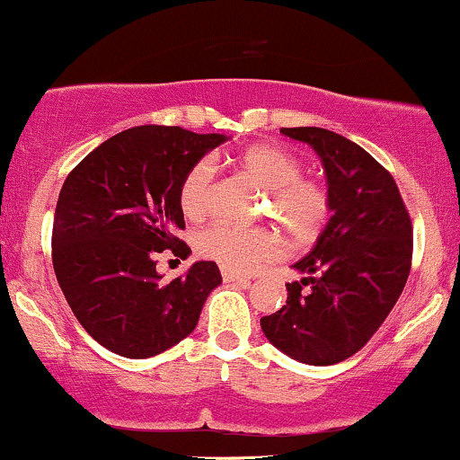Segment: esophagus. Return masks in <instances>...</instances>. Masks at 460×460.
<instances>
[{
  "mask_svg": "<svg viewBox=\"0 0 460 460\" xmlns=\"http://www.w3.org/2000/svg\"><path fill=\"white\" fill-rule=\"evenodd\" d=\"M221 278H224L226 282H236V285H250V278L241 276V273L228 271V270H221Z\"/></svg>",
  "mask_w": 460,
  "mask_h": 460,
  "instance_id": "esophagus-1",
  "label": "esophagus"
}]
</instances>
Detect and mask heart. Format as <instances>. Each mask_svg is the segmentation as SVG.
<instances>
[{"label": "heart", "instance_id": "b5f03b06", "mask_svg": "<svg viewBox=\"0 0 460 460\" xmlns=\"http://www.w3.org/2000/svg\"><path fill=\"white\" fill-rule=\"evenodd\" d=\"M236 164L258 187L267 189V199L296 239H313L326 226L330 217L328 189L319 180L302 175L304 164L296 154L278 146H254L236 158ZM213 173L210 161L195 163L184 173L178 204L187 219H202L208 210ZM198 250L224 270L252 271L280 254L282 243L273 230L217 221L198 234Z\"/></svg>", "mask_w": 460, "mask_h": 460}]
</instances>
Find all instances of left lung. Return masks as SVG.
Wrapping results in <instances>:
<instances>
[{"mask_svg":"<svg viewBox=\"0 0 460 460\" xmlns=\"http://www.w3.org/2000/svg\"><path fill=\"white\" fill-rule=\"evenodd\" d=\"M308 143L328 175L330 217L306 273L287 285V304L261 319L265 337L308 365H334L358 352L395 306L412 261V224L394 175L349 138L323 128H282Z\"/></svg>","mask_w":460,"mask_h":460,"instance_id":"1","label":"left lung"}]
</instances>
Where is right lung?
Wrapping results in <instances>:
<instances>
[{
    "label": "right lung",
    "instance_id": "right-lung-1",
    "mask_svg": "<svg viewBox=\"0 0 460 460\" xmlns=\"http://www.w3.org/2000/svg\"><path fill=\"white\" fill-rule=\"evenodd\" d=\"M224 134L138 126L95 147L66 175L56 204L51 262L82 328L111 352L149 358L189 337L221 282L213 261L163 280L156 256H189L178 190Z\"/></svg>",
    "mask_w": 460,
    "mask_h": 460
}]
</instances>
